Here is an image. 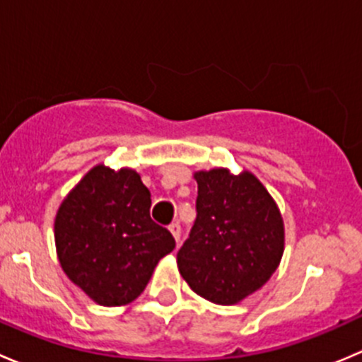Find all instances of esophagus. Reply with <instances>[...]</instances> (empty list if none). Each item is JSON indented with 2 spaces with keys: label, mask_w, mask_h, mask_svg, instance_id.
Wrapping results in <instances>:
<instances>
[{
  "label": "esophagus",
  "mask_w": 362,
  "mask_h": 362,
  "mask_svg": "<svg viewBox=\"0 0 362 362\" xmlns=\"http://www.w3.org/2000/svg\"><path fill=\"white\" fill-rule=\"evenodd\" d=\"M170 231H171V235L175 236V240H177V242H180V236H182L180 222H173V224H170Z\"/></svg>",
  "instance_id": "1"
}]
</instances>
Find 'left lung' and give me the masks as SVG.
Here are the masks:
<instances>
[{
  "mask_svg": "<svg viewBox=\"0 0 362 362\" xmlns=\"http://www.w3.org/2000/svg\"><path fill=\"white\" fill-rule=\"evenodd\" d=\"M196 221L177 254L196 294L235 305L261 289L284 254V222L264 185L245 171H198Z\"/></svg>",
  "mask_w": 362,
  "mask_h": 362,
  "instance_id": "left-lung-1",
  "label": "left lung"
}]
</instances>
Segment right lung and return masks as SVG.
Returning a JSON list of instances; mask_svg holds the SVG:
<instances>
[{"label": "right lung", "instance_id": "add662e5", "mask_svg": "<svg viewBox=\"0 0 362 362\" xmlns=\"http://www.w3.org/2000/svg\"><path fill=\"white\" fill-rule=\"evenodd\" d=\"M151 191L140 175L93 168L56 215L59 262L73 284L103 306L127 305L144 293L175 238L151 218Z\"/></svg>", "mask_w": 362, "mask_h": 362}]
</instances>
